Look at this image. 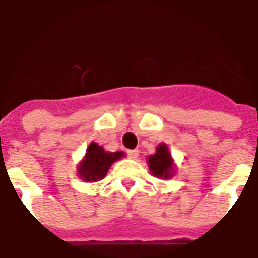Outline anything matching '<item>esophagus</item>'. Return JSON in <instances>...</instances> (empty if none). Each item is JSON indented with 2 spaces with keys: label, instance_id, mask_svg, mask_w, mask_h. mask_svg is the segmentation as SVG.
<instances>
[{
  "label": "esophagus",
  "instance_id": "1",
  "mask_svg": "<svg viewBox=\"0 0 258 258\" xmlns=\"http://www.w3.org/2000/svg\"><path fill=\"white\" fill-rule=\"evenodd\" d=\"M127 155H128L130 159H137L139 157V151L138 150H128L127 151Z\"/></svg>",
  "mask_w": 258,
  "mask_h": 258
}]
</instances>
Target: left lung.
Masks as SVG:
<instances>
[{
  "label": "left lung",
  "instance_id": "8db88e82",
  "mask_svg": "<svg viewBox=\"0 0 258 258\" xmlns=\"http://www.w3.org/2000/svg\"><path fill=\"white\" fill-rule=\"evenodd\" d=\"M147 165L154 176L159 179H170L175 175L176 166L166 143H159L155 154L147 158Z\"/></svg>",
  "mask_w": 258,
  "mask_h": 258
}]
</instances>
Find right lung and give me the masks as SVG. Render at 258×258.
Wrapping results in <instances>:
<instances>
[{
	"label": "right lung",
	"instance_id": "right-lung-1",
	"mask_svg": "<svg viewBox=\"0 0 258 258\" xmlns=\"http://www.w3.org/2000/svg\"><path fill=\"white\" fill-rule=\"evenodd\" d=\"M125 154L123 151L109 153L95 142L87 147L86 155L78 165V174L84 182H97L107 175L109 167Z\"/></svg>",
	"mask_w": 258,
	"mask_h": 258
}]
</instances>
